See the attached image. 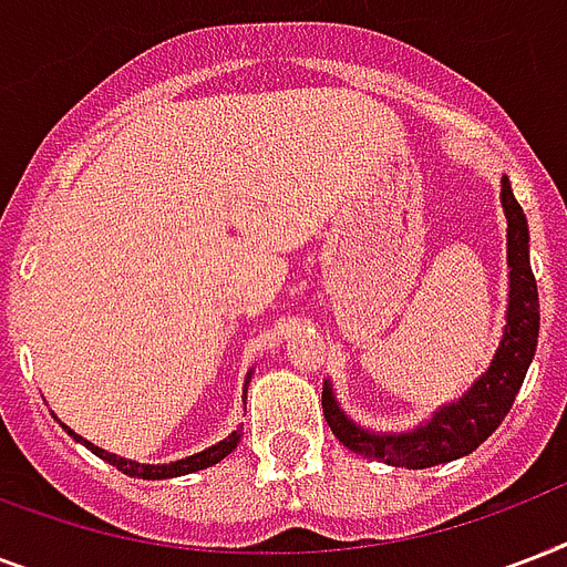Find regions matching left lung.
I'll use <instances>...</instances> for the list:
<instances>
[{
  "label": "left lung",
  "instance_id": "1",
  "mask_svg": "<svg viewBox=\"0 0 567 567\" xmlns=\"http://www.w3.org/2000/svg\"><path fill=\"white\" fill-rule=\"evenodd\" d=\"M501 203L506 226H509L506 229L509 306H506L503 338L492 362L458 400L439 405L426 421L405 432H373L355 423L338 403L332 382H323V417L329 430L359 456L377 458L394 467H409V471L444 465V462L474 453L509 414L529 371V362L536 355L538 288L533 267H529L527 214L512 194L506 176L501 179Z\"/></svg>",
  "mask_w": 567,
  "mask_h": 567
}]
</instances>
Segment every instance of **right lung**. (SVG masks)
Here are the masks:
<instances>
[{"mask_svg":"<svg viewBox=\"0 0 567 567\" xmlns=\"http://www.w3.org/2000/svg\"><path fill=\"white\" fill-rule=\"evenodd\" d=\"M249 379H252V371L247 373V379H244V403H247V388H249ZM55 417V414H52ZM58 421V417H55ZM61 423V421H58ZM70 435H73L79 444H84V447L91 450V453H96L100 458H105L109 465H114L117 471H123V474L128 476H137V480H173V476H185V474H194V471H203V467H212L217 465L220 458H226L231 453V450L238 447L240 441V426L235 432H229L226 439L217 441V444H212V447L199 450V453H194V456H185V458H176V462H164V465H141V462H132V458H123L117 456V453H109V450L96 447V444H91V441H84L82 435H75L66 423H61Z\"/></svg>","mask_w":567,"mask_h":567,"instance_id":"1","label":"right lung"}]
</instances>
